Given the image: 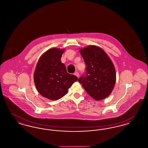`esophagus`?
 <instances>
[{"label": "esophagus", "mask_w": 148, "mask_h": 148, "mask_svg": "<svg viewBox=\"0 0 148 148\" xmlns=\"http://www.w3.org/2000/svg\"><path fill=\"white\" fill-rule=\"evenodd\" d=\"M74 75H75V76H77V77H79V73L77 72V71H76V72H75V73H74Z\"/></svg>", "instance_id": "34e87169"}]
</instances>
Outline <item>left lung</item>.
Segmentation results:
<instances>
[{
	"label": "left lung",
	"instance_id": "left-lung-1",
	"mask_svg": "<svg viewBox=\"0 0 148 148\" xmlns=\"http://www.w3.org/2000/svg\"><path fill=\"white\" fill-rule=\"evenodd\" d=\"M79 51L86 64V74L78 82L94 99H104L111 94L116 82L112 61L104 50L96 45H89Z\"/></svg>",
	"mask_w": 148,
	"mask_h": 148
}]
</instances>
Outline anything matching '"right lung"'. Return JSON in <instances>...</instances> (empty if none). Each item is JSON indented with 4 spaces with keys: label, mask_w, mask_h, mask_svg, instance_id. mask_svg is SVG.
<instances>
[{
    "label": "right lung",
    "mask_w": 148,
    "mask_h": 148,
    "mask_svg": "<svg viewBox=\"0 0 148 148\" xmlns=\"http://www.w3.org/2000/svg\"><path fill=\"white\" fill-rule=\"evenodd\" d=\"M64 49L51 48L40 57L34 73V81L38 92L44 98L52 100L62 98L77 80L69 74L61 62Z\"/></svg>",
    "instance_id": "1"
}]
</instances>
